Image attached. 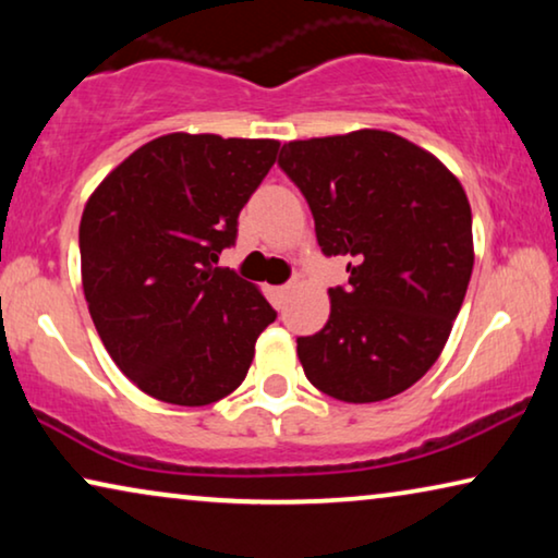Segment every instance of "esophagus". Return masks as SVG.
<instances>
[{
	"mask_svg": "<svg viewBox=\"0 0 558 558\" xmlns=\"http://www.w3.org/2000/svg\"><path fill=\"white\" fill-rule=\"evenodd\" d=\"M292 289H294L292 281H289V284H284V287L274 289V304H277V307H281V304H284V300L289 296V292H292Z\"/></svg>",
	"mask_w": 558,
	"mask_h": 558,
	"instance_id": "obj_1",
	"label": "esophagus"
}]
</instances>
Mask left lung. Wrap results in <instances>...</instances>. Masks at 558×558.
Returning <instances> with one entry per match:
<instances>
[{"label": "left lung", "mask_w": 558, "mask_h": 558, "mask_svg": "<svg viewBox=\"0 0 558 558\" xmlns=\"http://www.w3.org/2000/svg\"><path fill=\"white\" fill-rule=\"evenodd\" d=\"M279 167L307 197L325 256L348 258L330 319L296 338L304 376L348 403L391 399L437 363L475 251L460 180L432 151L380 129L289 142Z\"/></svg>", "instance_id": "obj_1"}]
</instances>
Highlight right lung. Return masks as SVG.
I'll return each instance as SVG.
<instances>
[{
  "instance_id": "obj_1",
  "label": "right lung",
  "mask_w": 558,
  "mask_h": 558,
  "mask_svg": "<svg viewBox=\"0 0 558 558\" xmlns=\"http://www.w3.org/2000/svg\"><path fill=\"white\" fill-rule=\"evenodd\" d=\"M277 151V140L165 134L88 197L78 243L90 319L151 399L220 401L246 378L256 338L277 319L256 284L216 266Z\"/></svg>"
}]
</instances>
